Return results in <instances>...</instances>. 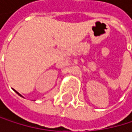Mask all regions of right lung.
Masks as SVG:
<instances>
[{
	"label": "right lung",
	"mask_w": 132,
	"mask_h": 132,
	"mask_svg": "<svg viewBox=\"0 0 132 132\" xmlns=\"http://www.w3.org/2000/svg\"><path fill=\"white\" fill-rule=\"evenodd\" d=\"M14 91H15V92H16V93H17L18 95H20V97H22V96H21V95H20V93H18L17 91H16V90H15V89H14Z\"/></svg>",
	"instance_id": "right-lung-1"
}]
</instances>
